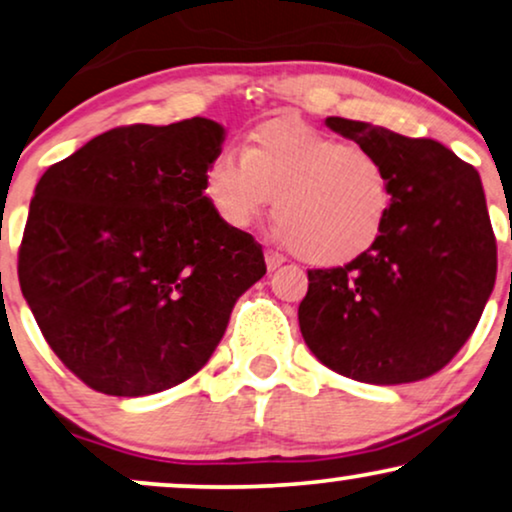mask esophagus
<instances>
[{
    "label": "esophagus",
    "mask_w": 512,
    "mask_h": 512,
    "mask_svg": "<svg viewBox=\"0 0 512 512\" xmlns=\"http://www.w3.org/2000/svg\"><path fill=\"white\" fill-rule=\"evenodd\" d=\"M265 265H268V270H277L282 265V256L268 249L265 251Z\"/></svg>",
    "instance_id": "34e87169"
}]
</instances>
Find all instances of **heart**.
Returning <instances> with one entry per match:
<instances>
[{
  "instance_id": "obj_1",
  "label": "heart",
  "mask_w": 512,
  "mask_h": 512,
  "mask_svg": "<svg viewBox=\"0 0 512 512\" xmlns=\"http://www.w3.org/2000/svg\"><path fill=\"white\" fill-rule=\"evenodd\" d=\"M202 190L218 221L247 230L275 200L282 240L313 265H345L374 247L393 209L386 164L294 117L249 131L242 155L218 150Z\"/></svg>"
}]
</instances>
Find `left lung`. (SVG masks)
<instances>
[{
    "label": "left lung",
    "instance_id": "8db88e82",
    "mask_svg": "<svg viewBox=\"0 0 512 512\" xmlns=\"http://www.w3.org/2000/svg\"><path fill=\"white\" fill-rule=\"evenodd\" d=\"M327 126L374 152L393 181L381 240L343 268L308 270L301 334L324 367L374 386L447 367L496 280V237L475 167L430 138L343 117Z\"/></svg>",
    "mask_w": 512,
    "mask_h": 512
}]
</instances>
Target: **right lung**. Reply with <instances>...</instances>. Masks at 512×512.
Returning <instances> with one entry per match:
<instances>
[{"label": "right lung", "instance_id": "obj_1", "mask_svg": "<svg viewBox=\"0 0 512 512\" xmlns=\"http://www.w3.org/2000/svg\"><path fill=\"white\" fill-rule=\"evenodd\" d=\"M223 138L204 117L117 126L39 178L18 282L58 360L98 393L188 381L265 275L261 244L204 197Z\"/></svg>", "mask_w": 512, "mask_h": 512}]
</instances>
